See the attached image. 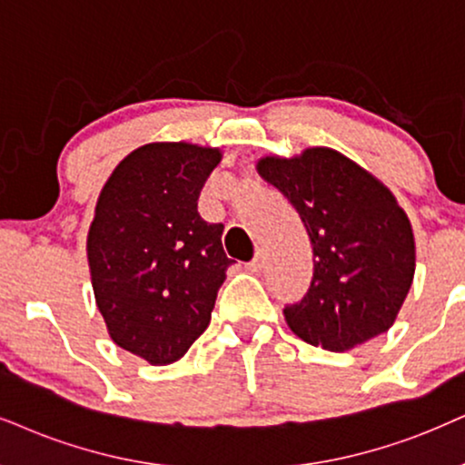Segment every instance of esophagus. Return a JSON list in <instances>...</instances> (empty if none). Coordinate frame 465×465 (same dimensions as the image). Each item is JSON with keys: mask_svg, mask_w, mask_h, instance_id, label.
<instances>
[{"mask_svg": "<svg viewBox=\"0 0 465 465\" xmlns=\"http://www.w3.org/2000/svg\"><path fill=\"white\" fill-rule=\"evenodd\" d=\"M263 263H266V257H263V251H257L255 257L246 263V270H251V272H260L263 268Z\"/></svg>", "mask_w": 465, "mask_h": 465, "instance_id": "esophagus-1", "label": "esophagus"}]
</instances>
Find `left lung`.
Listing matches in <instances>:
<instances>
[{
    "label": "left lung",
    "mask_w": 465,
    "mask_h": 465,
    "mask_svg": "<svg viewBox=\"0 0 465 465\" xmlns=\"http://www.w3.org/2000/svg\"><path fill=\"white\" fill-rule=\"evenodd\" d=\"M257 172L298 210L313 244V279L285 304L302 341L345 351L386 332L414 279V236L392 193L331 148L266 156Z\"/></svg>",
    "instance_id": "obj_1"
}]
</instances>
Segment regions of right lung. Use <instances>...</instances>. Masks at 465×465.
I'll return each mask as SVG.
<instances>
[{"label":"right lung","instance_id":"right-lung-1","mask_svg":"<svg viewBox=\"0 0 465 465\" xmlns=\"http://www.w3.org/2000/svg\"><path fill=\"white\" fill-rule=\"evenodd\" d=\"M221 152L150 143L115 167L87 236L92 287L111 339L152 364L180 361L210 324L232 260L197 199Z\"/></svg>","mask_w":465,"mask_h":465}]
</instances>
